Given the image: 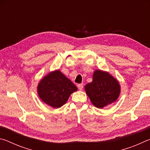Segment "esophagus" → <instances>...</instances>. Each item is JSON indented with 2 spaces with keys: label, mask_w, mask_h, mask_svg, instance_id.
<instances>
[{
  "label": "esophagus",
  "mask_w": 150,
  "mask_h": 150,
  "mask_svg": "<svg viewBox=\"0 0 150 150\" xmlns=\"http://www.w3.org/2000/svg\"><path fill=\"white\" fill-rule=\"evenodd\" d=\"M77 87H78V88L80 91H82L83 88V84H82V83H81V84L77 85Z\"/></svg>",
  "instance_id": "esophagus-1"
}]
</instances>
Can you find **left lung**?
Segmentation results:
<instances>
[{
    "mask_svg": "<svg viewBox=\"0 0 150 150\" xmlns=\"http://www.w3.org/2000/svg\"><path fill=\"white\" fill-rule=\"evenodd\" d=\"M85 90L93 105L103 108L118 99L121 88L118 81L108 72L96 69L92 82L85 86Z\"/></svg>",
    "mask_w": 150,
    "mask_h": 150,
    "instance_id": "8db88e82",
    "label": "left lung"
}]
</instances>
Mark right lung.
Segmentation results:
<instances>
[{
  "instance_id": "1",
  "label": "right lung",
  "mask_w": 150,
  "mask_h": 150,
  "mask_svg": "<svg viewBox=\"0 0 150 150\" xmlns=\"http://www.w3.org/2000/svg\"><path fill=\"white\" fill-rule=\"evenodd\" d=\"M77 88L59 69L45 75L38 85L37 92L40 99L54 108L62 107Z\"/></svg>"
}]
</instances>
